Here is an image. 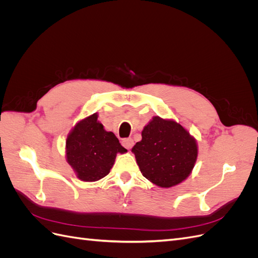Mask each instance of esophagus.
Wrapping results in <instances>:
<instances>
[{"label":"esophagus","mask_w":258,"mask_h":258,"mask_svg":"<svg viewBox=\"0 0 258 258\" xmlns=\"http://www.w3.org/2000/svg\"><path fill=\"white\" fill-rule=\"evenodd\" d=\"M121 144H122L123 147H126L127 150H130V148L134 146L135 142H134V140H132L131 138H126V139H122Z\"/></svg>","instance_id":"1"}]
</instances>
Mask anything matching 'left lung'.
Returning a JSON list of instances; mask_svg holds the SVG:
<instances>
[{"instance_id":"1","label":"left lung","mask_w":258,"mask_h":258,"mask_svg":"<svg viewBox=\"0 0 258 258\" xmlns=\"http://www.w3.org/2000/svg\"><path fill=\"white\" fill-rule=\"evenodd\" d=\"M135 153L144 177L160 187L174 186L189 175L197 159V144L181 124L156 116L142 131Z\"/></svg>"}]
</instances>
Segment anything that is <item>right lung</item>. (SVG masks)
<instances>
[{
    "label": "right lung",
    "mask_w": 258,
    "mask_h": 258,
    "mask_svg": "<svg viewBox=\"0 0 258 258\" xmlns=\"http://www.w3.org/2000/svg\"><path fill=\"white\" fill-rule=\"evenodd\" d=\"M113 132L103 129L92 114L76 124L67 139L68 162L77 177L95 182L110 173L117 153H126Z\"/></svg>",
    "instance_id": "add662e5"
}]
</instances>
